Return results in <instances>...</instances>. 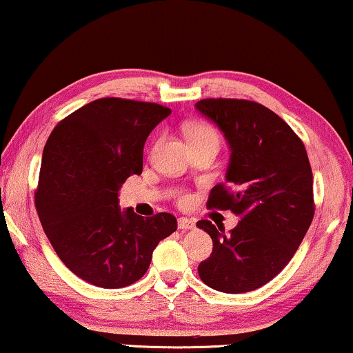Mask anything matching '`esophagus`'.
Masks as SVG:
<instances>
[{"mask_svg": "<svg viewBox=\"0 0 353 353\" xmlns=\"http://www.w3.org/2000/svg\"><path fill=\"white\" fill-rule=\"evenodd\" d=\"M178 229L180 230H191V229H194V221H191V219H188V217H180V219H178Z\"/></svg>", "mask_w": 353, "mask_h": 353, "instance_id": "obj_1", "label": "esophagus"}]
</instances>
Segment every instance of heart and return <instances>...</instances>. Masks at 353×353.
Listing matches in <instances>:
<instances>
[{
  "label": "heart",
  "mask_w": 353,
  "mask_h": 353,
  "mask_svg": "<svg viewBox=\"0 0 353 353\" xmlns=\"http://www.w3.org/2000/svg\"><path fill=\"white\" fill-rule=\"evenodd\" d=\"M185 136L190 143L217 141L216 130L204 123H191L185 128Z\"/></svg>",
  "instance_id": "b5f03b06"
}]
</instances>
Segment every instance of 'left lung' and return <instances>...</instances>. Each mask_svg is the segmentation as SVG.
<instances>
[{
    "label": "left lung",
    "instance_id": "left-lung-1",
    "mask_svg": "<svg viewBox=\"0 0 353 353\" xmlns=\"http://www.w3.org/2000/svg\"><path fill=\"white\" fill-rule=\"evenodd\" d=\"M194 108L224 134L230 150L225 185L211 190L208 206L241 216L230 234L198 221L212 239L199 278L223 293L254 291L288 265L311 225L314 203L306 149L280 116L259 103L219 98L201 99Z\"/></svg>",
    "mask_w": 353,
    "mask_h": 353
}]
</instances>
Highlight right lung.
Returning a JSON list of instances; mask_svg holds the SVG:
<instances>
[{
  "label": "right lung",
  "instance_id": "1",
  "mask_svg": "<svg viewBox=\"0 0 353 353\" xmlns=\"http://www.w3.org/2000/svg\"><path fill=\"white\" fill-rule=\"evenodd\" d=\"M168 108L101 98L57 124L43 147L36 208L59 259L99 288L141 280L162 239L176 230L175 216H139L121 210L119 188L141 175L143 145Z\"/></svg>",
  "mask_w": 353,
  "mask_h": 353
}]
</instances>
